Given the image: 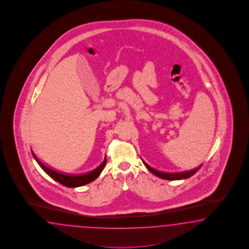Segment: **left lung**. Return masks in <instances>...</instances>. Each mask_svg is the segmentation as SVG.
Returning <instances> with one entry per match:
<instances>
[{
  "mask_svg": "<svg viewBox=\"0 0 249 249\" xmlns=\"http://www.w3.org/2000/svg\"><path fill=\"white\" fill-rule=\"evenodd\" d=\"M142 162L144 163V165L146 166L147 169H148L150 172H152V173H153L154 175H156V176L159 177V178L169 179V180H177V179H183V178H190V177H192V175H194L196 172H198V170H199V169L201 168V166H198L197 168H195V169H193V170H191V171H188V172L168 173V172H159V171H156V170L153 169L152 167H150V166L148 165L146 162H144L143 160H142Z\"/></svg>",
  "mask_w": 249,
  "mask_h": 249,
  "instance_id": "1",
  "label": "left lung"
}]
</instances>
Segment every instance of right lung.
Here are the masks:
<instances>
[{"instance_id": "obj_1", "label": "right lung", "mask_w": 249, "mask_h": 249, "mask_svg": "<svg viewBox=\"0 0 249 249\" xmlns=\"http://www.w3.org/2000/svg\"><path fill=\"white\" fill-rule=\"evenodd\" d=\"M32 155L34 157V159L36 160V161L38 162V165L41 167V169L44 171L50 177L53 178L54 180L57 181L60 184L64 185L66 187L69 188H76V187H80L84 185L90 183L91 181L95 180L103 171L104 167L107 163V158L105 157V159L103 160L102 163L96 168L95 170L91 171L88 173H84V174H79V175H71V174H66L63 172H57L53 169H51L50 166L45 165L42 161H40L38 160V157L36 156V154L32 151Z\"/></svg>"}]
</instances>
